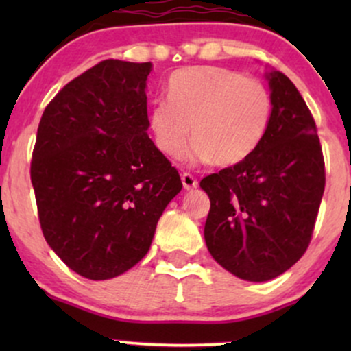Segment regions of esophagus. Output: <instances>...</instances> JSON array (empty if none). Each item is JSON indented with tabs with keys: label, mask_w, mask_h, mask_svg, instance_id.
I'll return each mask as SVG.
<instances>
[{
	"label": "esophagus",
	"mask_w": 351,
	"mask_h": 351,
	"mask_svg": "<svg viewBox=\"0 0 351 351\" xmlns=\"http://www.w3.org/2000/svg\"><path fill=\"white\" fill-rule=\"evenodd\" d=\"M181 181H183L184 189L198 188V180H196L193 175H189V173H183V175H181Z\"/></svg>",
	"instance_id": "34e87169"
}]
</instances>
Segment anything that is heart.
<instances>
[{
    "mask_svg": "<svg viewBox=\"0 0 351 351\" xmlns=\"http://www.w3.org/2000/svg\"><path fill=\"white\" fill-rule=\"evenodd\" d=\"M168 100L148 112L153 142L163 155L221 167L247 158L263 143L272 120V95L263 80L216 66L181 69L168 80Z\"/></svg>",
    "mask_w": 351,
    "mask_h": 351,
    "instance_id": "heart-1",
    "label": "heart"
}]
</instances>
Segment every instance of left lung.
I'll use <instances>...</instances> for the list:
<instances>
[{
  "label": "left lung",
  "mask_w": 351,
  "mask_h": 351,
  "mask_svg": "<svg viewBox=\"0 0 351 351\" xmlns=\"http://www.w3.org/2000/svg\"><path fill=\"white\" fill-rule=\"evenodd\" d=\"M272 120L252 155L201 180L211 201L208 251L221 267L249 282L291 269L307 251L325 188V165L312 114L282 72L264 74Z\"/></svg>",
  "instance_id": "left-lung-1"
}]
</instances>
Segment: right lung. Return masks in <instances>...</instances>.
Listing matches in <instances>:
<instances>
[{"instance_id":"right-lung-1","label":"right lung","mask_w":351,"mask_h":351,"mask_svg":"<svg viewBox=\"0 0 351 351\" xmlns=\"http://www.w3.org/2000/svg\"><path fill=\"white\" fill-rule=\"evenodd\" d=\"M152 69L102 60L64 86L39 122L31 181L44 239L86 279H112L140 263L183 188L147 134Z\"/></svg>"}]
</instances>
